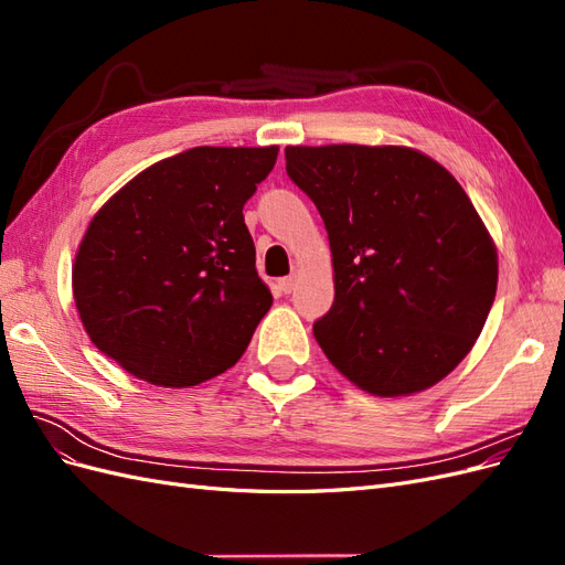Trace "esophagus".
I'll list each match as a JSON object with an SVG mask.
<instances>
[{
    "label": "esophagus",
    "mask_w": 565,
    "mask_h": 565,
    "mask_svg": "<svg viewBox=\"0 0 565 565\" xmlns=\"http://www.w3.org/2000/svg\"><path fill=\"white\" fill-rule=\"evenodd\" d=\"M295 285H297V276H287V278H280V280H278V289H280L282 295L292 292Z\"/></svg>",
    "instance_id": "1"
}]
</instances>
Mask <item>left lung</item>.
I'll return each instance as SVG.
<instances>
[{
	"instance_id": "1",
	"label": "left lung",
	"mask_w": 565,
	"mask_h": 565,
	"mask_svg": "<svg viewBox=\"0 0 565 565\" xmlns=\"http://www.w3.org/2000/svg\"><path fill=\"white\" fill-rule=\"evenodd\" d=\"M285 160L328 231L334 303L313 334L330 363L380 398L448 377L498 289V247L465 188L407 146H287Z\"/></svg>"
}]
</instances>
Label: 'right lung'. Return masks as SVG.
Listing matches in <instances>:
<instances>
[{"label": "right lung", "mask_w": 565, "mask_h": 565, "mask_svg": "<svg viewBox=\"0 0 565 565\" xmlns=\"http://www.w3.org/2000/svg\"><path fill=\"white\" fill-rule=\"evenodd\" d=\"M278 146H200L143 169L82 235L73 297L96 349L164 388L207 382L245 353L273 295L243 207Z\"/></svg>", "instance_id": "add662e5"}]
</instances>
